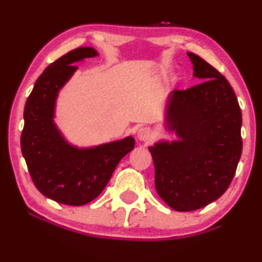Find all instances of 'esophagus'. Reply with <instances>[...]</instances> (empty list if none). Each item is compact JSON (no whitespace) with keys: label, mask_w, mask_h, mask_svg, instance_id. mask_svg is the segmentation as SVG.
Here are the masks:
<instances>
[{"label":"esophagus","mask_w":262,"mask_h":262,"mask_svg":"<svg viewBox=\"0 0 262 262\" xmlns=\"http://www.w3.org/2000/svg\"><path fill=\"white\" fill-rule=\"evenodd\" d=\"M137 137L140 141H147L151 139V137H152V132H151V129L146 128V127L140 128L139 130H138Z\"/></svg>","instance_id":"34e87169"}]
</instances>
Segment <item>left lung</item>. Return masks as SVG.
<instances>
[{
	"label": "left lung",
	"mask_w": 262,
	"mask_h": 262,
	"mask_svg": "<svg viewBox=\"0 0 262 262\" xmlns=\"http://www.w3.org/2000/svg\"><path fill=\"white\" fill-rule=\"evenodd\" d=\"M187 55L193 77L205 81L169 94L163 125L177 139L149 146L157 194L176 211H194L219 199L242 155V112L234 91L212 66Z\"/></svg>",
	"instance_id": "left-lung-1"
}]
</instances>
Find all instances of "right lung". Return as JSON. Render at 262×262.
I'll list each match as a JSON object with an SVG mask.
<instances>
[{"mask_svg":"<svg viewBox=\"0 0 262 262\" xmlns=\"http://www.w3.org/2000/svg\"><path fill=\"white\" fill-rule=\"evenodd\" d=\"M97 55L93 47H78L51 63L37 78L24 107L20 146L31 179L46 198L71 206L99 196L135 145L133 137H125L79 147L69 143L55 123L59 91L78 69L73 64Z\"/></svg>","mask_w":262,"mask_h":262,"instance_id":"right-lung-1","label":"right lung"}]
</instances>
